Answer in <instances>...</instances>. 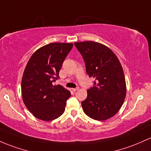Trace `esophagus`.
<instances>
[{
  "label": "esophagus",
  "instance_id": "1",
  "mask_svg": "<svg viewBox=\"0 0 151 151\" xmlns=\"http://www.w3.org/2000/svg\"><path fill=\"white\" fill-rule=\"evenodd\" d=\"M78 89H79V87H77V88H73L72 91H73V92H76V91H77Z\"/></svg>",
  "mask_w": 151,
  "mask_h": 151
}]
</instances>
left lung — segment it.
Instances as JSON below:
<instances>
[{
    "label": "left lung",
    "mask_w": 151,
    "mask_h": 151,
    "mask_svg": "<svg viewBox=\"0 0 151 151\" xmlns=\"http://www.w3.org/2000/svg\"><path fill=\"white\" fill-rule=\"evenodd\" d=\"M85 62L89 77L95 79L82 102L84 113L106 120L120 110L126 96V83L120 61L110 48L95 41L74 43Z\"/></svg>",
    "instance_id": "8db88e82"
}]
</instances>
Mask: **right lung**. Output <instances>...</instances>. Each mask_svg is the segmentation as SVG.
<instances>
[{"mask_svg": "<svg viewBox=\"0 0 151 151\" xmlns=\"http://www.w3.org/2000/svg\"><path fill=\"white\" fill-rule=\"evenodd\" d=\"M72 47L70 43H50L37 49L26 64L21 81L23 101L39 120L51 121L65 110L70 92L52 83L59 78L63 62Z\"/></svg>", "mask_w": 151, "mask_h": 151, "instance_id": "right-lung-1", "label": "right lung"}]
</instances>
